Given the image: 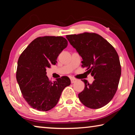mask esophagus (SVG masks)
Masks as SVG:
<instances>
[{"label":"esophagus","mask_w":135,"mask_h":135,"mask_svg":"<svg viewBox=\"0 0 135 135\" xmlns=\"http://www.w3.org/2000/svg\"><path fill=\"white\" fill-rule=\"evenodd\" d=\"M76 81H77V79H74V78L71 79V83H74Z\"/></svg>","instance_id":"34e87169"}]
</instances>
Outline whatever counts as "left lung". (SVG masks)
I'll list each match as a JSON object with an SVG mask.
<instances>
[{
    "label": "left lung",
    "instance_id": "left-lung-1",
    "mask_svg": "<svg viewBox=\"0 0 135 135\" xmlns=\"http://www.w3.org/2000/svg\"><path fill=\"white\" fill-rule=\"evenodd\" d=\"M71 45L81 56L82 67L94 77L92 83L83 80L84 89L79 94L84 105L98 109L106 105L117 90L121 76L119 57L114 47L96 33L67 35Z\"/></svg>",
    "mask_w": 135,
    "mask_h": 135
}]
</instances>
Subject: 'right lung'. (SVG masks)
I'll use <instances>...</instances> for the list:
<instances>
[{
	"mask_svg": "<svg viewBox=\"0 0 135 135\" xmlns=\"http://www.w3.org/2000/svg\"><path fill=\"white\" fill-rule=\"evenodd\" d=\"M68 42L61 36L39 37L30 43L18 61L17 80L20 90L31 108L49 111L56 105L65 87L70 85L68 77L50 81L46 68L55 65L56 59Z\"/></svg>",
	"mask_w": 135,
	"mask_h": 135,
	"instance_id": "obj_1",
	"label": "right lung"
}]
</instances>
